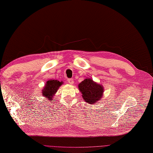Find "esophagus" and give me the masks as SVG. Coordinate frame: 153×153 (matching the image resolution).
<instances>
[{"label": "esophagus", "mask_w": 153, "mask_h": 153, "mask_svg": "<svg viewBox=\"0 0 153 153\" xmlns=\"http://www.w3.org/2000/svg\"><path fill=\"white\" fill-rule=\"evenodd\" d=\"M68 84L71 85L74 83V80L73 79H71V78H69V79L68 80Z\"/></svg>", "instance_id": "34e87169"}]
</instances>
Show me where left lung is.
Segmentation results:
<instances>
[{
  "mask_svg": "<svg viewBox=\"0 0 153 153\" xmlns=\"http://www.w3.org/2000/svg\"><path fill=\"white\" fill-rule=\"evenodd\" d=\"M78 88L85 101L89 103H94L102 97L103 87L90 78L82 81L78 85Z\"/></svg>",
  "mask_w": 153,
  "mask_h": 153,
  "instance_id": "1",
  "label": "left lung"
}]
</instances>
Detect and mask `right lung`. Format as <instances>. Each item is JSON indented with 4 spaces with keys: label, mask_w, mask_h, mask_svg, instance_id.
Masks as SVG:
<instances>
[{
    "label": "right lung",
    "mask_w": 153,
    "mask_h": 153,
    "mask_svg": "<svg viewBox=\"0 0 153 153\" xmlns=\"http://www.w3.org/2000/svg\"><path fill=\"white\" fill-rule=\"evenodd\" d=\"M62 84V82H59L58 80H50L47 82L45 87L43 89L42 94L48 98L49 100L52 101L53 95L57 91L59 87Z\"/></svg>",
    "instance_id": "right-lung-1"
}]
</instances>
